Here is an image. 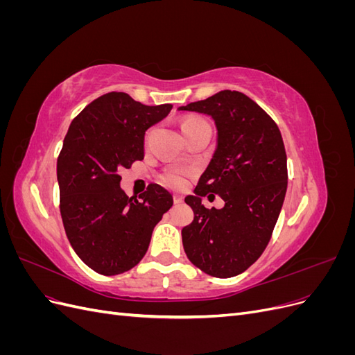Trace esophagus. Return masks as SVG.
I'll use <instances>...</instances> for the list:
<instances>
[{"label": "esophagus", "instance_id": "esophagus-1", "mask_svg": "<svg viewBox=\"0 0 355 355\" xmlns=\"http://www.w3.org/2000/svg\"><path fill=\"white\" fill-rule=\"evenodd\" d=\"M173 202L176 204V206H179V204L184 202V197H182V196H173Z\"/></svg>", "mask_w": 355, "mask_h": 355}]
</instances>
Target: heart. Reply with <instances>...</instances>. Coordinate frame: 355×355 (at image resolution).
I'll return each mask as SVG.
<instances>
[{"instance_id":"1","label":"heart","mask_w":355,"mask_h":355,"mask_svg":"<svg viewBox=\"0 0 355 355\" xmlns=\"http://www.w3.org/2000/svg\"><path fill=\"white\" fill-rule=\"evenodd\" d=\"M204 123H207V121L202 120V118H200V116H189V118H187V120H184V123H182V132H184V135H185L187 132L191 130V128H194ZM187 178H188V173L185 170L171 168V170H167L166 173L161 175V182H163L166 187H168L171 189H180L185 187Z\"/></svg>"}]
</instances>
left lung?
Instances as JSON below:
<instances>
[{
  "instance_id": "obj_1",
  "label": "left lung",
  "mask_w": 355,
  "mask_h": 355,
  "mask_svg": "<svg viewBox=\"0 0 355 355\" xmlns=\"http://www.w3.org/2000/svg\"><path fill=\"white\" fill-rule=\"evenodd\" d=\"M179 111L210 115L218 128V146L201 175L196 196L185 202L194 220L182 230L188 259L211 277L244 272L263 253L283 207L287 157L278 125L259 105L240 92L222 90ZM209 191L225 201L206 209Z\"/></svg>"
}]
</instances>
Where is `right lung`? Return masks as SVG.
<instances>
[{"label":"right lung","instance_id":"1","mask_svg":"<svg viewBox=\"0 0 355 355\" xmlns=\"http://www.w3.org/2000/svg\"><path fill=\"white\" fill-rule=\"evenodd\" d=\"M171 108L111 92L85 106L68 128L58 158L63 227L80 259L102 275L141 262L155 225L173 206L170 192L157 184L142 200L120 188V170L144 159L145 132Z\"/></svg>","mask_w":355,"mask_h":355}]
</instances>
